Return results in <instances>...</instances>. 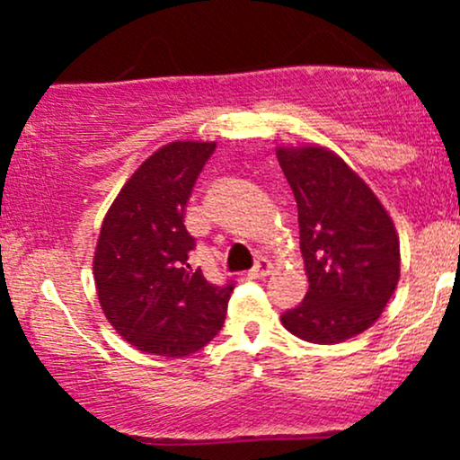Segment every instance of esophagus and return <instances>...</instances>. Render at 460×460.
Wrapping results in <instances>:
<instances>
[{"label": "esophagus", "mask_w": 460, "mask_h": 460, "mask_svg": "<svg viewBox=\"0 0 460 460\" xmlns=\"http://www.w3.org/2000/svg\"><path fill=\"white\" fill-rule=\"evenodd\" d=\"M272 272V263L268 261V260H257V263L255 266L251 268V270H248V277L251 279H261V277H268V274Z\"/></svg>", "instance_id": "1"}]
</instances>
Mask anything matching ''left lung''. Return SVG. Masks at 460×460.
<instances>
[{
	"label": "left lung",
	"instance_id": "obj_1",
	"mask_svg": "<svg viewBox=\"0 0 460 460\" xmlns=\"http://www.w3.org/2000/svg\"><path fill=\"white\" fill-rule=\"evenodd\" d=\"M279 164L298 208L300 252L309 289L281 315L292 335L340 344L383 314L400 279V242L381 200L324 146H279Z\"/></svg>",
	"mask_w": 460,
	"mask_h": 460
}]
</instances>
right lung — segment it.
Here are the masks:
<instances>
[{
	"instance_id": "obj_1",
	"label": "right lung",
	"mask_w": 460,
	"mask_h": 460,
	"mask_svg": "<svg viewBox=\"0 0 460 460\" xmlns=\"http://www.w3.org/2000/svg\"><path fill=\"white\" fill-rule=\"evenodd\" d=\"M216 142H171L120 188L105 214L94 285L116 332L142 352L186 357L223 329L235 283L192 272L197 242L183 225L186 205Z\"/></svg>"
}]
</instances>
